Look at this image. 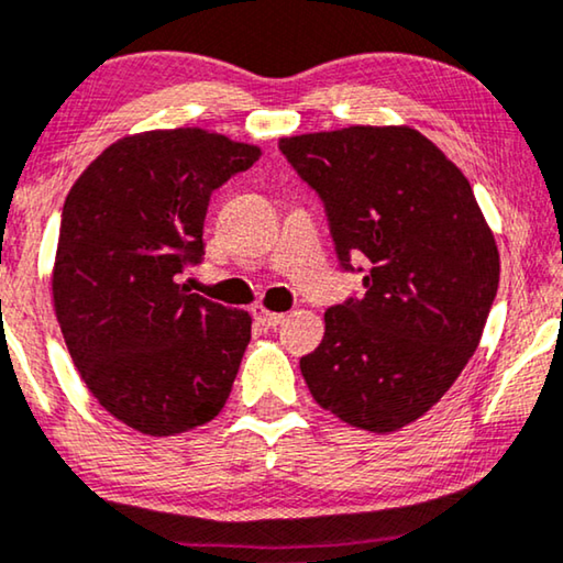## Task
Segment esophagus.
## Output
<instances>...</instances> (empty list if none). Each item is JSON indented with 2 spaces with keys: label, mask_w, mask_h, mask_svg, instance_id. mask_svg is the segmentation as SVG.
Here are the masks:
<instances>
[{
  "label": "esophagus",
  "mask_w": 563,
  "mask_h": 563,
  "mask_svg": "<svg viewBox=\"0 0 563 563\" xmlns=\"http://www.w3.org/2000/svg\"><path fill=\"white\" fill-rule=\"evenodd\" d=\"M253 316L260 325H265V329H275V325H280L285 321L283 313H273V310H267L263 306H253Z\"/></svg>",
  "instance_id": "esophagus-1"
}]
</instances>
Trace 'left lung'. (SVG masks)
Masks as SVG:
<instances>
[{
	"label": "left lung",
	"instance_id": "left-lung-1",
	"mask_svg": "<svg viewBox=\"0 0 563 563\" xmlns=\"http://www.w3.org/2000/svg\"><path fill=\"white\" fill-rule=\"evenodd\" d=\"M278 146L323 199L343 271L366 257L364 298L325 310L323 341L300 372L346 424L399 430L475 354L498 292L496 238L465 174L409 125H349Z\"/></svg>",
	"mask_w": 563,
	"mask_h": 563
}]
</instances>
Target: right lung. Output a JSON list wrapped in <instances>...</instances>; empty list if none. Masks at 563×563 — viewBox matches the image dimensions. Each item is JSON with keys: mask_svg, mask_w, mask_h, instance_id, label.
Listing matches in <instances>:
<instances>
[{"mask_svg": "<svg viewBox=\"0 0 563 563\" xmlns=\"http://www.w3.org/2000/svg\"><path fill=\"white\" fill-rule=\"evenodd\" d=\"M260 148L205 129L144 131L108 146L63 207L53 300L65 346L98 405L169 438L220 415L250 318L189 292L209 197Z\"/></svg>", "mask_w": 563, "mask_h": 563, "instance_id": "obj_1", "label": "right lung"}]
</instances>
